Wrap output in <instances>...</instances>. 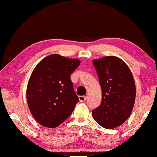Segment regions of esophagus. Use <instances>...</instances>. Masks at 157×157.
<instances>
[{
  "label": "esophagus",
  "mask_w": 157,
  "mask_h": 157,
  "mask_svg": "<svg viewBox=\"0 0 157 157\" xmlns=\"http://www.w3.org/2000/svg\"><path fill=\"white\" fill-rule=\"evenodd\" d=\"M78 99L80 102H85L86 100V96H79Z\"/></svg>",
  "instance_id": "obj_1"
}]
</instances>
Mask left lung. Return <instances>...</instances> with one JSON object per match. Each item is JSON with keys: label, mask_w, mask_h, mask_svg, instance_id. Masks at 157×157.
<instances>
[{"label": "left lung", "mask_w": 157, "mask_h": 157, "mask_svg": "<svg viewBox=\"0 0 157 157\" xmlns=\"http://www.w3.org/2000/svg\"><path fill=\"white\" fill-rule=\"evenodd\" d=\"M93 63L101 87L102 101L92 110V116L103 128L113 129L131 115L135 102V82L128 65L118 57L105 56Z\"/></svg>", "instance_id": "obj_1"}]
</instances>
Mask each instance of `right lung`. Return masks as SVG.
<instances>
[{
	"mask_svg": "<svg viewBox=\"0 0 157 157\" xmlns=\"http://www.w3.org/2000/svg\"><path fill=\"white\" fill-rule=\"evenodd\" d=\"M80 64L77 59L53 54L34 68L28 82L26 101L33 116L43 127H58L73 111L78 98L71 75Z\"/></svg>",
	"mask_w": 157,
	"mask_h": 157,
	"instance_id": "right-lung-1",
	"label": "right lung"
}]
</instances>
